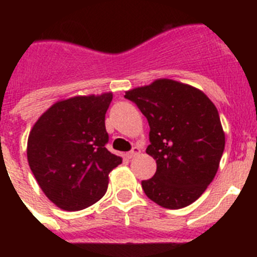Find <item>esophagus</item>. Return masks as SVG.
Segmentation results:
<instances>
[{
  "label": "esophagus",
  "mask_w": 257,
  "mask_h": 257,
  "mask_svg": "<svg viewBox=\"0 0 257 257\" xmlns=\"http://www.w3.org/2000/svg\"><path fill=\"white\" fill-rule=\"evenodd\" d=\"M140 152H142V151H140L139 147H134V148L131 149V151L128 152V153H127L126 156H127V158H130V160H131V158L136 157V156H138V154H140Z\"/></svg>",
  "instance_id": "34e87169"
}]
</instances>
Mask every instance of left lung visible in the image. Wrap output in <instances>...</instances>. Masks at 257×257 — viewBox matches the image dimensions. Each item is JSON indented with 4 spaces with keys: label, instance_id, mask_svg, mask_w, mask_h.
Returning a JSON list of instances; mask_svg holds the SVG:
<instances>
[{
    "label": "left lung",
    "instance_id": "left-lung-1",
    "mask_svg": "<svg viewBox=\"0 0 257 257\" xmlns=\"http://www.w3.org/2000/svg\"><path fill=\"white\" fill-rule=\"evenodd\" d=\"M124 97L151 127L147 153L157 171L142 181L143 190L165 208L187 207L213 180L225 147L216 106L198 88L167 78L126 91Z\"/></svg>",
    "mask_w": 257,
    "mask_h": 257
}]
</instances>
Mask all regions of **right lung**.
Returning <instances> with one entry per match:
<instances>
[{
	"label": "right lung",
	"instance_id": "obj_1",
	"mask_svg": "<svg viewBox=\"0 0 257 257\" xmlns=\"http://www.w3.org/2000/svg\"><path fill=\"white\" fill-rule=\"evenodd\" d=\"M112 92L74 96L50 106L29 133L27 157L47 198L65 211L94 205L109 172L122 163L105 148V113Z\"/></svg>",
	"mask_w": 257,
	"mask_h": 257
}]
</instances>
